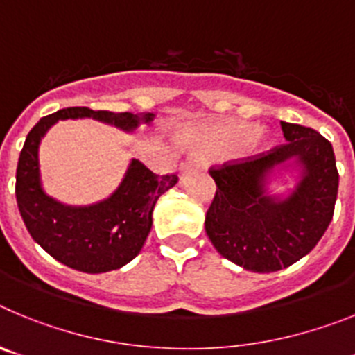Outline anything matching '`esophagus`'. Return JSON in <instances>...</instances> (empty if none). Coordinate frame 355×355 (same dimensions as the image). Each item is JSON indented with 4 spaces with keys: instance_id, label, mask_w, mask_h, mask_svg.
Instances as JSON below:
<instances>
[{
    "instance_id": "1",
    "label": "esophagus",
    "mask_w": 355,
    "mask_h": 355,
    "mask_svg": "<svg viewBox=\"0 0 355 355\" xmlns=\"http://www.w3.org/2000/svg\"><path fill=\"white\" fill-rule=\"evenodd\" d=\"M200 163H202V162H200L199 158H196V156H192V158H188L184 163H181V171H183V172L192 171V168L200 167Z\"/></svg>"
}]
</instances>
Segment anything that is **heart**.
Masks as SVG:
<instances>
[{"label": "heart", "mask_w": 355, "mask_h": 355, "mask_svg": "<svg viewBox=\"0 0 355 355\" xmlns=\"http://www.w3.org/2000/svg\"><path fill=\"white\" fill-rule=\"evenodd\" d=\"M188 139L200 147H236L243 144L249 149H259L268 142L265 131L256 130L254 124L243 121H229L199 128L188 135Z\"/></svg>", "instance_id": "1"}]
</instances>
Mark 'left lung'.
Returning <instances> with one entry per match:
<instances>
[{"mask_svg": "<svg viewBox=\"0 0 355 355\" xmlns=\"http://www.w3.org/2000/svg\"><path fill=\"white\" fill-rule=\"evenodd\" d=\"M286 144L266 155L211 168L216 183L206 213V234L220 256L250 272L268 274L293 265L324 236L338 197L336 158L318 131L281 122ZM300 167L286 198L268 196L270 175Z\"/></svg>", "mask_w": 355, "mask_h": 355, "instance_id": "obj_1", "label": "left lung"}]
</instances>
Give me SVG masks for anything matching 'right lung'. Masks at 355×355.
Listing matches in <instances>:
<instances>
[{
    "label": "right lung",
    "instance_id": "add662e5",
    "mask_svg": "<svg viewBox=\"0 0 355 355\" xmlns=\"http://www.w3.org/2000/svg\"><path fill=\"white\" fill-rule=\"evenodd\" d=\"M65 119H94L131 133L155 114H114L85 106L58 110L31 128L19 155L15 199L31 238L69 268L85 274L117 270L139 256L153 225L156 200L178 183V175H156L133 158L108 199L89 206L62 205L44 192L39 146L49 128Z\"/></svg>",
    "mask_w": 355,
    "mask_h": 355
}]
</instances>
